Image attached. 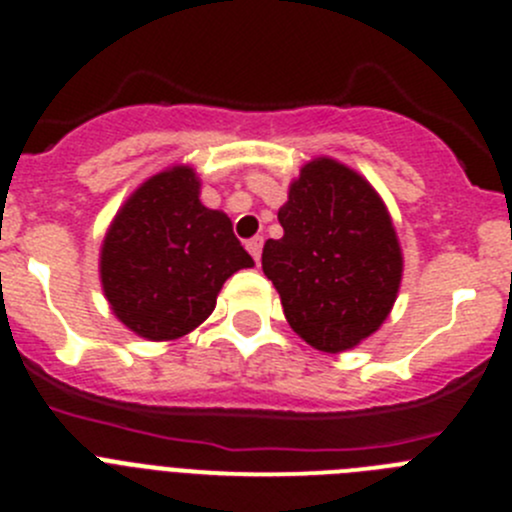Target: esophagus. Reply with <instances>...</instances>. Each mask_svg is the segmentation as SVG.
<instances>
[{"label":"esophagus","mask_w":512,"mask_h":512,"mask_svg":"<svg viewBox=\"0 0 512 512\" xmlns=\"http://www.w3.org/2000/svg\"><path fill=\"white\" fill-rule=\"evenodd\" d=\"M262 242H265V240H262V237L260 235H257V237H252V240H247V252H250V255H252V260H255V262H260V255H262Z\"/></svg>","instance_id":"obj_1"}]
</instances>
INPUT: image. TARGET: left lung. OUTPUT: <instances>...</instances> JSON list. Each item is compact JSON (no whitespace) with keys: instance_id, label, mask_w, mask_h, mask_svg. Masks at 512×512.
Masks as SVG:
<instances>
[{"instance_id":"obj_1","label":"left lung","mask_w":512,"mask_h":512,"mask_svg":"<svg viewBox=\"0 0 512 512\" xmlns=\"http://www.w3.org/2000/svg\"><path fill=\"white\" fill-rule=\"evenodd\" d=\"M277 220L285 235L265 242L262 270L289 327L327 354L371 337L389 317L404 272L379 193L347 165L314 158L289 185Z\"/></svg>"}]
</instances>
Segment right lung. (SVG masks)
<instances>
[{
	"instance_id": "1",
	"label": "right lung",
	"mask_w": 512,
	"mask_h": 512,
	"mask_svg": "<svg viewBox=\"0 0 512 512\" xmlns=\"http://www.w3.org/2000/svg\"><path fill=\"white\" fill-rule=\"evenodd\" d=\"M252 265L230 218L200 203L195 170L173 165L123 203L98 270L113 314L138 337L168 342L203 324L227 277Z\"/></svg>"
}]
</instances>
